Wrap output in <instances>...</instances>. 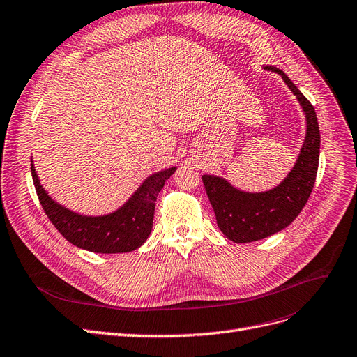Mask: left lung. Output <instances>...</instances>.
<instances>
[{
	"label": "left lung",
	"instance_id": "8db88e82",
	"mask_svg": "<svg viewBox=\"0 0 357 357\" xmlns=\"http://www.w3.org/2000/svg\"><path fill=\"white\" fill-rule=\"evenodd\" d=\"M265 69L281 75L294 92L306 114V138L297 162L278 187L265 192H244L228 181L215 175H203V183L212 204L219 229L234 243H252L282 231L307 203L319 165L321 134L316 112L288 76L272 66Z\"/></svg>",
	"mask_w": 357,
	"mask_h": 357
}]
</instances>
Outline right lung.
<instances>
[{
  "mask_svg": "<svg viewBox=\"0 0 357 357\" xmlns=\"http://www.w3.org/2000/svg\"><path fill=\"white\" fill-rule=\"evenodd\" d=\"M31 170L39 203L64 238L88 252L109 255L132 252L147 241L153 228L157 195L176 167L149 176L121 208L105 216H84L60 206L39 183L33 163Z\"/></svg>",
  "mask_w": 357,
  "mask_h": 357,
  "instance_id": "right-lung-1",
  "label": "right lung"
}]
</instances>
